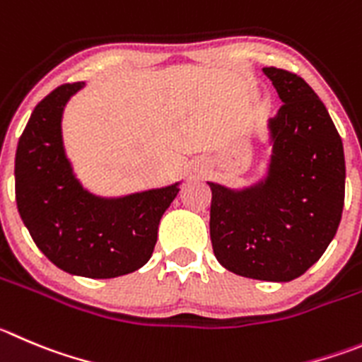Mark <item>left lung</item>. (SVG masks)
I'll return each mask as SVG.
<instances>
[{"label":"left lung","mask_w":362,"mask_h":362,"mask_svg":"<svg viewBox=\"0 0 362 362\" xmlns=\"http://www.w3.org/2000/svg\"><path fill=\"white\" fill-rule=\"evenodd\" d=\"M262 71L284 101L268 124V177L243 191L209 182L211 241L228 272L289 282L318 261L336 235L344 205V151L325 105L305 80L279 67Z\"/></svg>","instance_id":"1"}]
</instances>
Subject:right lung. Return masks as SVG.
Wrapping results in <instances>:
<instances>
[{
	"mask_svg": "<svg viewBox=\"0 0 362 362\" xmlns=\"http://www.w3.org/2000/svg\"><path fill=\"white\" fill-rule=\"evenodd\" d=\"M83 86L64 83L33 109L16 151V202L33 243L57 268L114 279L150 261L162 214L180 189L100 198L82 187L64 151L60 121Z\"/></svg>",
	"mask_w": 362,
	"mask_h": 362,
	"instance_id": "1",
	"label": "right lung"
}]
</instances>
